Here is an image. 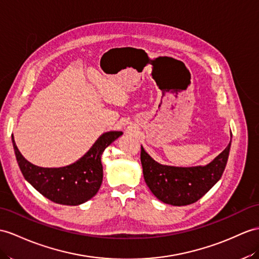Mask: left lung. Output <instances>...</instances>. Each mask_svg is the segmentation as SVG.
<instances>
[{"instance_id": "1", "label": "left lung", "mask_w": 259, "mask_h": 259, "mask_svg": "<svg viewBox=\"0 0 259 259\" xmlns=\"http://www.w3.org/2000/svg\"><path fill=\"white\" fill-rule=\"evenodd\" d=\"M231 141L222 153L205 166L175 167L161 165L142 146L141 162L144 179L155 197L175 206L197 202L222 177L228 162Z\"/></svg>"}]
</instances>
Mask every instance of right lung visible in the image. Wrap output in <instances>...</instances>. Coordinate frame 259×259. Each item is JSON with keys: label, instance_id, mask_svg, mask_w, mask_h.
<instances>
[{"label": "right lung", "instance_id": "obj_1", "mask_svg": "<svg viewBox=\"0 0 259 259\" xmlns=\"http://www.w3.org/2000/svg\"><path fill=\"white\" fill-rule=\"evenodd\" d=\"M122 134L123 132L118 131L103 133L81 158L71 165L59 168L35 166L24 158L16 146L13 136L12 143L17 163L25 180L44 197L55 203L79 205L93 198L99 191L103 180L101 155L110 144Z\"/></svg>", "mask_w": 259, "mask_h": 259}]
</instances>
